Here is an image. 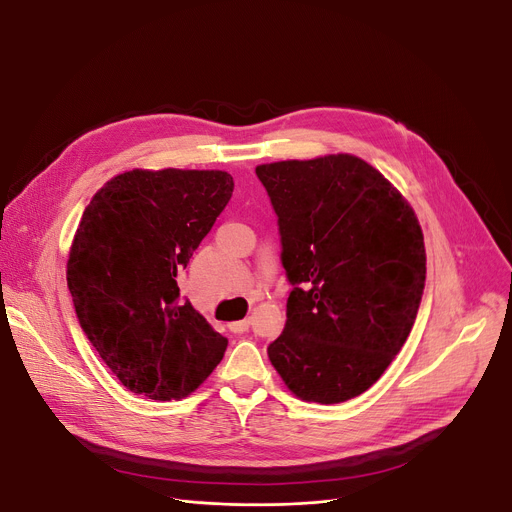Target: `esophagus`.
I'll return each mask as SVG.
<instances>
[{"instance_id": "esophagus-1", "label": "esophagus", "mask_w": 512, "mask_h": 512, "mask_svg": "<svg viewBox=\"0 0 512 512\" xmlns=\"http://www.w3.org/2000/svg\"><path fill=\"white\" fill-rule=\"evenodd\" d=\"M249 325H251V319H243V321H234V323H230L228 327H230V331H232V333H245V331L249 329Z\"/></svg>"}]
</instances>
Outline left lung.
Here are the masks:
<instances>
[{
  "label": "left lung",
  "instance_id": "left-lung-1",
  "mask_svg": "<svg viewBox=\"0 0 512 512\" xmlns=\"http://www.w3.org/2000/svg\"><path fill=\"white\" fill-rule=\"evenodd\" d=\"M278 214L294 286L267 356L304 401L342 403L381 379L410 335L426 249L410 203L358 156L255 168Z\"/></svg>",
  "mask_w": 512,
  "mask_h": 512
}]
</instances>
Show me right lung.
<instances>
[{"label":"right lung","instance_id":"obj_1","mask_svg":"<svg viewBox=\"0 0 512 512\" xmlns=\"http://www.w3.org/2000/svg\"><path fill=\"white\" fill-rule=\"evenodd\" d=\"M224 170L133 168L98 189L67 259V288L90 344L135 395H191L228 339L181 300L187 267L232 197Z\"/></svg>","mask_w":512,"mask_h":512}]
</instances>
